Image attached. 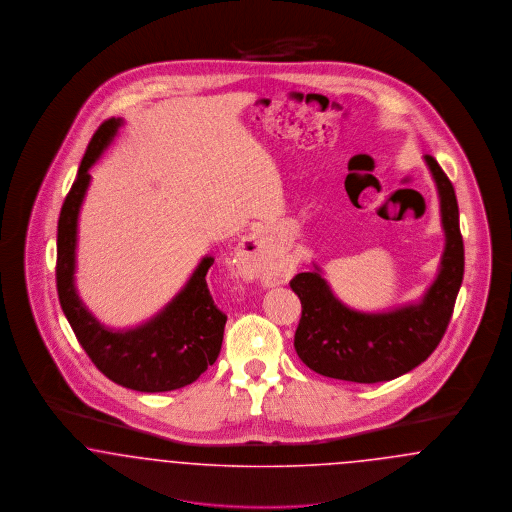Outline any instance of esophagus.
I'll use <instances>...</instances> for the list:
<instances>
[{
	"label": "esophagus",
	"instance_id": "34e87169",
	"mask_svg": "<svg viewBox=\"0 0 512 512\" xmlns=\"http://www.w3.org/2000/svg\"><path fill=\"white\" fill-rule=\"evenodd\" d=\"M236 263L247 280H259L265 286L276 284L278 272L274 257L270 253L267 240L261 234H249L240 242L236 251Z\"/></svg>",
	"mask_w": 512,
	"mask_h": 512
}]
</instances>
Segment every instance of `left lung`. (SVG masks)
<instances>
[{
  "instance_id": "left-lung-1",
  "label": "left lung",
  "mask_w": 512,
  "mask_h": 512,
  "mask_svg": "<svg viewBox=\"0 0 512 512\" xmlns=\"http://www.w3.org/2000/svg\"><path fill=\"white\" fill-rule=\"evenodd\" d=\"M424 161L438 188L445 247L438 274L418 301L378 313L351 309L336 297L317 263L290 282L301 301L295 351L322 376L357 384L399 378L424 363L447 330L464 274L459 205L438 161L430 155Z\"/></svg>"
}]
</instances>
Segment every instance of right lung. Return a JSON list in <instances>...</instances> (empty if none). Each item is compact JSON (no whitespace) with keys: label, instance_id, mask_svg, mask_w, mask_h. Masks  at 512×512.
Masks as SVG:
<instances>
[{"label":"right lung","instance_id":"add662e5","mask_svg":"<svg viewBox=\"0 0 512 512\" xmlns=\"http://www.w3.org/2000/svg\"><path fill=\"white\" fill-rule=\"evenodd\" d=\"M121 126L122 119H109L96 130L61 207L55 268L59 303L76 340L109 380L144 393L178 390L195 382L219 357L226 315L217 309L205 280L215 257L205 255L184 288L157 315L124 330L101 324L74 284L78 217L92 180L90 169Z\"/></svg>","mask_w":512,"mask_h":512}]
</instances>
